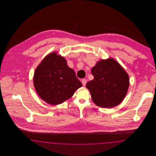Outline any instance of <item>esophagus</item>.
<instances>
[{"label":"esophagus","instance_id":"obj_1","mask_svg":"<svg viewBox=\"0 0 156 156\" xmlns=\"http://www.w3.org/2000/svg\"><path fill=\"white\" fill-rule=\"evenodd\" d=\"M82 85H83V86H85L86 85V84H87V80H85V79H82Z\"/></svg>","mask_w":156,"mask_h":156}]
</instances>
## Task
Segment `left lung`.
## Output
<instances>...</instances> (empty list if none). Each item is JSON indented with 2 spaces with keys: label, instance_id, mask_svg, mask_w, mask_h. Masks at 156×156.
Listing matches in <instances>:
<instances>
[{
  "label": "left lung",
  "instance_id": "8db88e82",
  "mask_svg": "<svg viewBox=\"0 0 156 156\" xmlns=\"http://www.w3.org/2000/svg\"><path fill=\"white\" fill-rule=\"evenodd\" d=\"M94 79L88 82L93 102L97 106L111 108L122 102L129 87V77L125 70L113 58L98 61L91 70Z\"/></svg>",
  "mask_w": 156,
  "mask_h": 156
}]
</instances>
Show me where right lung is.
I'll list each match as a JSON object with an SVG mask.
<instances>
[{"label":"right lung","mask_w":156,"mask_h":156,"mask_svg":"<svg viewBox=\"0 0 156 156\" xmlns=\"http://www.w3.org/2000/svg\"><path fill=\"white\" fill-rule=\"evenodd\" d=\"M33 83L39 97L52 105L63 103L82 87L67 61L55 52L47 55L38 66Z\"/></svg>","instance_id":"1"}]
</instances>
